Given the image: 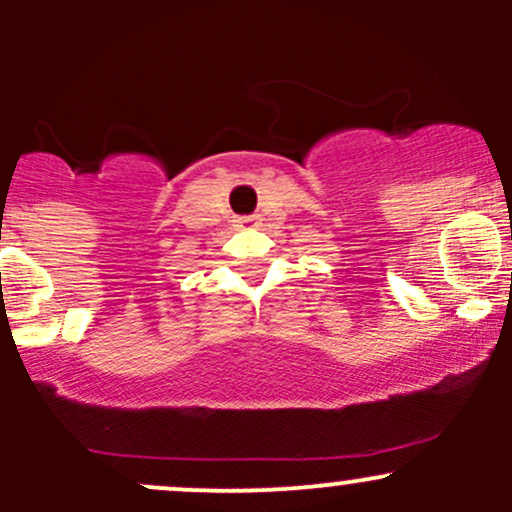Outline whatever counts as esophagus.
<instances>
[{"instance_id":"1","label":"esophagus","mask_w":512,"mask_h":512,"mask_svg":"<svg viewBox=\"0 0 512 512\" xmlns=\"http://www.w3.org/2000/svg\"><path fill=\"white\" fill-rule=\"evenodd\" d=\"M260 218L257 215H245V218H237V227H257Z\"/></svg>"}]
</instances>
